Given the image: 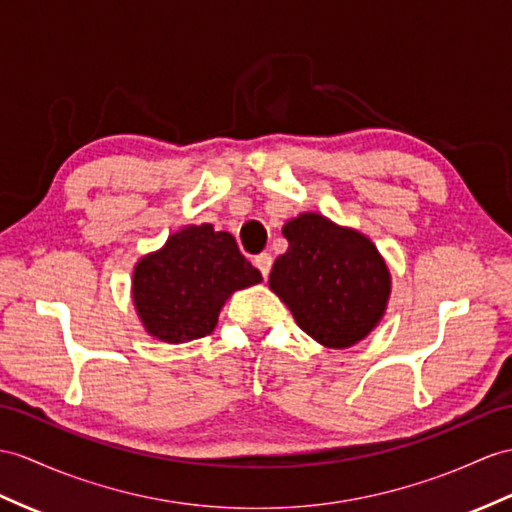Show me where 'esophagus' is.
I'll return each mask as SVG.
<instances>
[{
  "instance_id": "obj_1",
  "label": "esophagus",
  "mask_w": 512,
  "mask_h": 512,
  "mask_svg": "<svg viewBox=\"0 0 512 512\" xmlns=\"http://www.w3.org/2000/svg\"><path fill=\"white\" fill-rule=\"evenodd\" d=\"M254 265L258 267L260 273H263V278H267L269 271H271V265H273V258H271V254H258L254 258Z\"/></svg>"
}]
</instances>
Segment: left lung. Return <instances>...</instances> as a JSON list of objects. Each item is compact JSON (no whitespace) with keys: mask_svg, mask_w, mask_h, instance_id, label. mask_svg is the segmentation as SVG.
Masks as SVG:
<instances>
[{"mask_svg":"<svg viewBox=\"0 0 512 512\" xmlns=\"http://www.w3.org/2000/svg\"><path fill=\"white\" fill-rule=\"evenodd\" d=\"M289 241L269 273V286L297 326L328 347H350L373 330L391 291L376 245L360 232L306 213L282 228Z\"/></svg>","mask_w":512,"mask_h":512,"instance_id":"8db88e82","label":"left lung"}]
</instances>
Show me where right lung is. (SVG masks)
<instances>
[{"mask_svg":"<svg viewBox=\"0 0 512 512\" xmlns=\"http://www.w3.org/2000/svg\"><path fill=\"white\" fill-rule=\"evenodd\" d=\"M260 280V271L239 252L230 232L202 223L169 236L160 252L141 258L132 295L149 334L186 343L215 330L230 293Z\"/></svg>","mask_w":512,"mask_h":512,"instance_id":"obj_1","label":"right lung"}]
</instances>
